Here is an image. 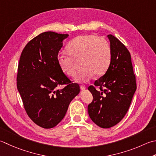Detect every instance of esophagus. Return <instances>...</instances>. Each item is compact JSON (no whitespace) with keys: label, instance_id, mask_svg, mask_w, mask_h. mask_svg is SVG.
<instances>
[{"label":"esophagus","instance_id":"34e87169","mask_svg":"<svg viewBox=\"0 0 156 156\" xmlns=\"http://www.w3.org/2000/svg\"><path fill=\"white\" fill-rule=\"evenodd\" d=\"M86 88H87V87L85 86V85H84V84H82V85H81V86H80V88H81L82 90H84Z\"/></svg>","mask_w":156,"mask_h":156}]
</instances>
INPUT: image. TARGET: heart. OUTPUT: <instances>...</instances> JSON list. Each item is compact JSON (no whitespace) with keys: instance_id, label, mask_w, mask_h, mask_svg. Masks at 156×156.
Returning a JSON list of instances; mask_svg holds the SVG:
<instances>
[{"instance_id":"heart-1","label":"heart","mask_w":156,"mask_h":156,"mask_svg":"<svg viewBox=\"0 0 156 156\" xmlns=\"http://www.w3.org/2000/svg\"><path fill=\"white\" fill-rule=\"evenodd\" d=\"M69 56L59 54L57 63L61 70L70 78L76 75L74 62L81 59L82 71L76 80L85 82L94 74L101 76L108 69L112 59L111 47L108 41L94 34L78 36L69 42L66 48Z\"/></svg>"}]
</instances>
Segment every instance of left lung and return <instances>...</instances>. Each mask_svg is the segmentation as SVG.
Returning a JSON list of instances; mask_svg holds the SVG:
<instances>
[{
    "instance_id": "8db88e82",
    "label": "left lung",
    "mask_w": 156,
    "mask_h": 156,
    "mask_svg": "<svg viewBox=\"0 0 156 156\" xmlns=\"http://www.w3.org/2000/svg\"><path fill=\"white\" fill-rule=\"evenodd\" d=\"M108 37L112 51L110 65L105 75L88 88L93 94L92 102L88 105V115L103 129L114 126L122 120L136 89L130 52L115 36L109 34Z\"/></svg>"
}]
</instances>
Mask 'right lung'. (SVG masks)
<instances>
[{"mask_svg": "<svg viewBox=\"0 0 156 156\" xmlns=\"http://www.w3.org/2000/svg\"><path fill=\"white\" fill-rule=\"evenodd\" d=\"M68 36L54 32L42 33L27 42L20 56L17 90L27 115L44 129L57 126L80 93L79 84L73 83L57 63L62 41ZM60 85L66 86L57 90Z\"/></svg>", "mask_w": 156, "mask_h": 156, "instance_id": "obj_1", "label": "right lung"}]
</instances>
